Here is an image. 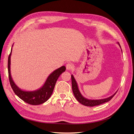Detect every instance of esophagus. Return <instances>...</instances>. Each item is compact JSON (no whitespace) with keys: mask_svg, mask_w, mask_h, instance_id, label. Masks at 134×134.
<instances>
[{"mask_svg":"<svg viewBox=\"0 0 134 134\" xmlns=\"http://www.w3.org/2000/svg\"><path fill=\"white\" fill-rule=\"evenodd\" d=\"M66 69L67 70H72V69L74 68L73 64L72 63H67L66 64Z\"/></svg>","mask_w":134,"mask_h":134,"instance_id":"34e87169","label":"esophagus"}]
</instances>
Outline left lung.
<instances>
[{
    "instance_id": "obj_1",
    "label": "left lung",
    "mask_w": 134,
    "mask_h": 134,
    "mask_svg": "<svg viewBox=\"0 0 134 134\" xmlns=\"http://www.w3.org/2000/svg\"><path fill=\"white\" fill-rule=\"evenodd\" d=\"M120 47L121 48V46L120 45V44L118 43ZM122 51V50H121ZM71 79H72V91L73 93L74 94V96L76 97V99L80 102L82 104L85 105V106H87V107H94V106H96V105H100L102 104L105 103L106 102H108L109 100H110L112 98L115 96V94L116 93V92H118V91L113 94L112 96H111L110 97L107 98H104V99H88L84 97L82 94L81 93L80 90H79L78 88V84L75 80V77H73V75H71Z\"/></svg>"
}]
</instances>
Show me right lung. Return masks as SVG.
Listing matches in <instances>:
<instances>
[{
	"label": "right lung",
	"mask_w": 134,
	"mask_h": 134,
	"mask_svg": "<svg viewBox=\"0 0 134 134\" xmlns=\"http://www.w3.org/2000/svg\"><path fill=\"white\" fill-rule=\"evenodd\" d=\"M12 52V47L8 57V68L10 83L15 94L25 102L31 105H39L46 102L52 95L57 79L63 72L66 71V67L63 66L52 72L48 76L43 85L38 90L33 91H24L17 86L11 76L10 57Z\"/></svg>",
	"instance_id": "right-lung-1"
}]
</instances>
